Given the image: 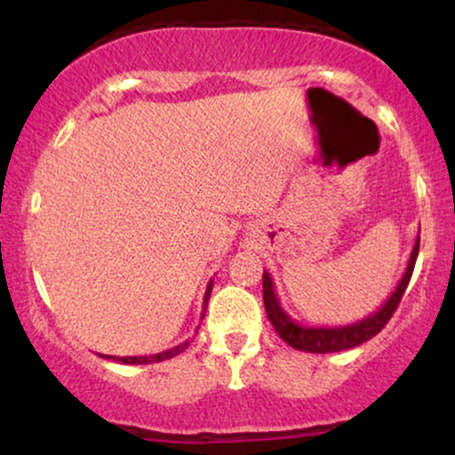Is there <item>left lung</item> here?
Listing matches in <instances>:
<instances>
[{
	"label": "left lung",
	"instance_id": "left-lung-1",
	"mask_svg": "<svg viewBox=\"0 0 455 455\" xmlns=\"http://www.w3.org/2000/svg\"><path fill=\"white\" fill-rule=\"evenodd\" d=\"M419 246H420V235H416V242L412 246V252H410V260L406 271L397 283L387 300L381 304V308H377L371 316H364L363 321L350 323V325L341 327H307L296 323L291 316L282 308V304L277 300L275 288H273V279L269 271H263V300H265V310L267 316H269L271 325L275 327L285 344H290L294 350L310 352V354H327V352H341L350 350V347H356L364 341L381 331V329L387 325L391 315L395 313L397 304H400L403 291L408 288L410 277H412L416 257H419Z\"/></svg>",
	"mask_w": 455,
	"mask_h": 455
}]
</instances>
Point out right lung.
I'll use <instances>...</instances> for the list:
<instances>
[{
    "mask_svg": "<svg viewBox=\"0 0 455 455\" xmlns=\"http://www.w3.org/2000/svg\"><path fill=\"white\" fill-rule=\"evenodd\" d=\"M211 290H213V282H209L207 291H204L201 319H204V310H207V302H209ZM188 344H190V341L186 339L184 344H178L176 347H170V350H165V352L153 354V356H103V358L116 360V363H124V364H151V363H164V360H170V358H173V356H178V354H182V352L186 350V347H188Z\"/></svg>",
    "mask_w": 455,
    "mask_h": 455,
    "instance_id": "right-lung-1",
    "label": "right lung"
}]
</instances>
